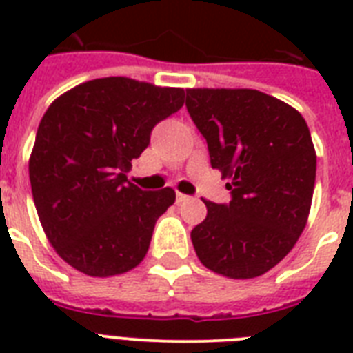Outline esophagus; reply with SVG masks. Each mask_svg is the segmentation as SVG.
I'll list each match as a JSON object with an SVG mask.
<instances>
[{
  "instance_id": "34e87169",
  "label": "esophagus",
  "mask_w": 353,
  "mask_h": 353,
  "mask_svg": "<svg viewBox=\"0 0 353 353\" xmlns=\"http://www.w3.org/2000/svg\"><path fill=\"white\" fill-rule=\"evenodd\" d=\"M187 199H188V196H185V194H181V192H177V196H176L177 203H183V201H187Z\"/></svg>"
}]
</instances>
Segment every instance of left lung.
<instances>
[{
  "mask_svg": "<svg viewBox=\"0 0 353 353\" xmlns=\"http://www.w3.org/2000/svg\"><path fill=\"white\" fill-rule=\"evenodd\" d=\"M187 110L207 141L231 201H205L190 232L205 268L254 279L274 268L302 234L312 209L317 155L310 128L290 104L256 90H187Z\"/></svg>",
  "mask_w": 353,
  "mask_h": 353,
  "instance_id": "obj_1",
  "label": "left lung"
}]
</instances>
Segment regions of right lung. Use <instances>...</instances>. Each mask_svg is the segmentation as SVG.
I'll return each instance as SVG.
<instances>
[{
    "label": "right lung",
    "instance_id": "1",
    "mask_svg": "<svg viewBox=\"0 0 353 353\" xmlns=\"http://www.w3.org/2000/svg\"><path fill=\"white\" fill-rule=\"evenodd\" d=\"M185 102L181 88L108 77L60 95L41 117L29 159L36 212L62 260L90 276L143 262L155 221L176 201L170 187L128 181L157 122Z\"/></svg>",
    "mask_w": 353,
    "mask_h": 353
}]
</instances>
